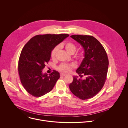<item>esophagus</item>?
<instances>
[{"instance_id":"esophagus-1","label":"esophagus","mask_w":128,"mask_h":128,"mask_svg":"<svg viewBox=\"0 0 128 128\" xmlns=\"http://www.w3.org/2000/svg\"><path fill=\"white\" fill-rule=\"evenodd\" d=\"M60 76H66V74H60Z\"/></svg>"}]
</instances>
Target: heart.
Here are the masks:
<instances>
[{
    "label": "heart",
    "mask_w": 128,
    "mask_h": 128,
    "mask_svg": "<svg viewBox=\"0 0 128 128\" xmlns=\"http://www.w3.org/2000/svg\"><path fill=\"white\" fill-rule=\"evenodd\" d=\"M65 48L66 50L70 54H74L76 50V46L75 44L72 43L71 42H67L65 44ZM59 47L56 46L54 48L51 52V57L52 58H54L56 56V54L58 50ZM78 58L80 59H82L84 57L83 54L82 53H80L78 54ZM75 67L74 64H62L59 67V70L61 71L64 72H69L72 68Z\"/></svg>",
    "instance_id": "b5f03b06"
}]
</instances>
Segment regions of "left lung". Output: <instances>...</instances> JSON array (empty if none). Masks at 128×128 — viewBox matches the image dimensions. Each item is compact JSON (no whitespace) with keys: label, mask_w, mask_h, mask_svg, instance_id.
I'll return each mask as SVG.
<instances>
[{"label":"left lung","mask_w":128,"mask_h":128,"mask_svg":"<svg viewBox=\"0 0 128 128\" xmlns=\"http://www.w3.org/2000/svg\"><path fill=\"white\" fill-rule=\"evenodd\" d=\"M70 37L80 44L84 50V58L76 72L86 79L74 76L69 84L71 92L82 100L97 95L105 83L108 67L106 52L100 42L92 36L74 35Z\"/></svg>","instance_id":"8db88e82"}]
</instances>
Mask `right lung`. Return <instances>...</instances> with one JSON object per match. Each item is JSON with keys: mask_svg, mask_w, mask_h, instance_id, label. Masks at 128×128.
Listing matches in <instances>:
<instances>
[{"mask_svg": "<svg viewBox=\"0 0 128 128\" xmlns=\"http://www.w3.org/2000/svg\"><path fill=\"white\" fill-rule=\"evenodd\" d=\"M69 35L67 34L38 35L25 45L20 54L18 71L21 82L31 95L40 97L50 92L60 78L54 70L48 75L42 72L50 61L52 50Z\"/></svg>", "mask_w": 128, "mask_h": 128, "instance_id": "add662e5", "label": "right lung"}]
</instances>
